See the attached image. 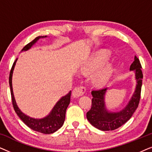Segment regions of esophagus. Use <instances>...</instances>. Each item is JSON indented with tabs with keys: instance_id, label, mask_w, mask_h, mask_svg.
<instances>
[{
	"instance_id": "1",
	"label": "esophagus",
	"mask_w": 152,
	"mask_h": 152,
	"mask_svg": "<svg viewBox=\"0 0 152 152\" xmlns=\"http://www.w3.org/2000/svg\"><path fill=\"white\" fill-rule=\"evenodd\" d=\"M86 91V89H85L84 87L83 86H77L75 87L72 91V96L74 97H79L80 96L83 95V94Z\"/></svg>"
}]
</instances>
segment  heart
Returning <instances> with one entry per match:
<instances>
[{
    "mask_svg": "<svg viewBox=\"0 0 152 152\" xmlns=\"http://www.w3.org/2000/svg\"><path fill=\"white\" fill-rule=\"evenodd\" d=\"M111 57V53L108 50L99 51L95 54L88 64L85 66L83 72L86 74H91L101 67ZM114 72L113 66L107 64L93 74L92 82L95 86H103L109 82Z\"/></svg>",
    "mask_w": 152,
    "mask_h": 152,
    "instance_id": "1",
    "label": "heart"
}]
</instances>
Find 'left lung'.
<instances>
[{"instance_id":"8db88e82","label":"left lung","mask_w":152,"mask_h":152,"mask_svg":"<svg viewBox=\"0 0 152 152\" xmlns=\"http://www.w3.org/2000/svg\"><path fill=\"white\" fill-rule=\"evenodd\" d=\"M141 68L140 61L135 56L134 61L131 64L129 70L134 72L136 87L128 103L120 111H111L106 106L105 95L109 88L91 92L92 105L90 111L86 113V118L93 126L101 131H113L123 125L132 117L140 102L143 77Z\"/></svg>"}]
</instances>
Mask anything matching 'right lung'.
<instances>
[{
  "mask_svg": "<svg viewBox=\"0 0 152 152\" xmlns=\"http://www.w3.org/2000/svg\"><path fill=\"white\" fill-rule=\"evenodd\" d=\"M47 36L43 37H38L35 38L32 41L27 44L20 53L22 52L28 51L30 50L37 41L40 39L47 38ZM17 59L15 60L14 62L13 66L11 69L10 73L9 83L10 91H11V95L12 99V104H13L14 111L17 114L20 119L26 124L28 127H30L31 129L36 131V132L42 133L44 134H50L53 133L57 132L60 129L64 124V120H65L66 111L67 109L70 101V95H71V91H69L67 94L62 96L59 100L57 102L55 105L52 109L50 112L46 116L42 118H32L30 116L26 115L18 107L16 104L15 97L13 93V87H12V76H13V72L14 70V67L16 66V63L17 61Z\"/></svg>",
  "mask_w": 152,
  "mask_h": 152,
  "instance_id": "add662e5",
  "label": "right lung"
}]
</instances>
